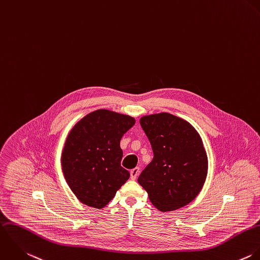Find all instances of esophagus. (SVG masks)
Here are the masks:
<instances>
[{
  "mask_svg": "<svg viewBox=\"0 0 260 260\" xmlns=\"http://www.w3.org/2000/svg\"><path fill=\"white\" fill-rule=\"evenodd\" d=\"M139 174V168H135L130 172V176L132 179H136L137 175Z\"/></svg>",
  "mask_w": 260,
  "mask_h": 260,
  "instance_id": "esophagus-1",
  "label": "esophagus"
}]
</instances>
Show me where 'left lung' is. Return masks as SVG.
<instances>
[{
  "instance_id": "obj_1",
  "label": "left lung",
  "mask_w": 260,
  "mask_h": 260,
  "mask_svg": "<svg viewBox=\"0 0 260 260\" xmlns=\"http://www.w3.org/2000/svg\"><path fill=\"white\" fill-rule=\"evenodd\" d=\"M153 150L152 161L138 177L150 202L161 212L186 206L206 181L208 156L198 131L170 113L140 118Z\"/></svg>"
}]
</instances>
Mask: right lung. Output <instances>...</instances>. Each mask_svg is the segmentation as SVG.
Here are the masks:
<instances>
[{
  "label": "right lung",
  "instance_id": "add662e5",
  "mask_svg": "<svg viewBox=\"0 0 260 260\" xmlns=\"http://www.w3.org/2000/svg\"><path fill=\"white\" fill-rule=\"evenodd\" d=\"M129 115L101 109L82 118L71 130L61 154L64 178L85 205L102 209L130 173L121 167L120 141L134 126Z\"/></svg>",
  "mask_w": 260,
  "mask_h": 260
}]
</instances>
